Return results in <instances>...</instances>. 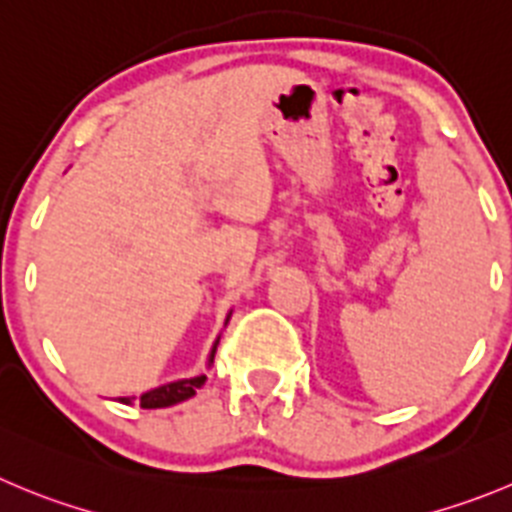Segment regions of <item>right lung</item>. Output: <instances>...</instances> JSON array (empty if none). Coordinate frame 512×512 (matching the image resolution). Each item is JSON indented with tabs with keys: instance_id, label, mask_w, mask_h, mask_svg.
<instances>
[{
	"instance_id": "add662e5",
	"label": "right lung",
	"mask_w": 512,
	"mask_h": 512,
	"mask_svg": "<svg viewBox=\"0 0 512 512\" xmlns=\"http://www.w3.org/2000/svg\"><path fill=\"white\" fill-rule=\"evenodd\" d=\"M229 321V318H227ZM219 343V341H217ZM217 343H214L212 353H209V366L214 361V351H217ZM207 381V376L199 374V376H191V379H179V381H171V384L164 386H156V389L146 391L141 394V409H164V407H174L179 401L191 399V396L197 394V389H202V384ZM133 396H121V404H131Z\"/></svg>"
}]
</instances>
